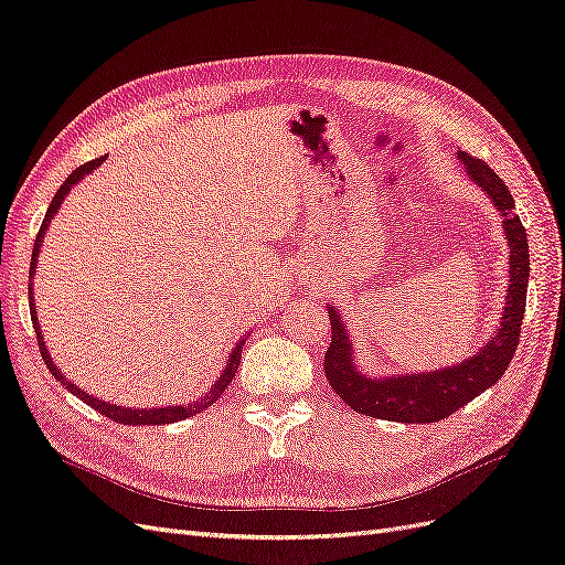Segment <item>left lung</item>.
Here are the masks:
<instances>
[{"label": "left lung", "instance_id": "8db88e82", "mask_svg": "<svg viewBox=\"0 0 565 565\" xmlns=\"http://www.w3.org/2000/svg\"><path fill=\"white\" fill-rule=\"evenodd\" d=\"M459 161L463 163L466 175L490 196L497 206L499 216L504 218V233L509 242V289L501 326L490 342L480 347L470 359L437 369L430 373H404V375H385L373 377L363 375L354 363V349L349 342V332L338 309L328 303L332 340L326 352L323 371L330 387L340 394V399L359 411L363 416L399 420V423H437L451 416L478 394L490 390L501 375L507 373L509 363L515 354L518 338L525 316V297H527V278H530V252L525 227L513 213L515 202L490 166L480 159L468 157L459 151Z\"/></svg>", "mask_w": 565, "mask_h": 565}]
</instances>
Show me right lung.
<instances>
[{"label":"right lung","mask_w":565,"mask_h":565,"mask_svg":"<svg viewBox=\"0 0 565 565\" xmlns=\"http://www.w3.org/2000/svg\"><path fill=\"white\" fill-rule=\"evenodd\" d=\"M104 159H106V157H99V159H93V161H87V163L78 166V169H75V171L64 180V185H61V188L56 190L54 200H52V204H50V209H47V216H44V221H42V225H40V233H38V237H35L33 258H30L28 299H30V318H33V328H35V334H38V347H40L42 361L47 363L50 373H52L56 380H61V385H64L71 394L78 396V399H81V402H85L87 406H93L95 411H99L102 416L111 418V420H116V423H124V425H166V423H178V420H182V418L196 416V414H200V411H204V408H209V406H213V404L218 402V396L225 392V387L233 383L235 371H237L239 359H242V347H245V338H247L249 332H245V338H242V340L235 344V349L231 352V356H227V363H225V369H223L221 377L216 380V383L211 385V390L202 396V399H196V402H192V404H182V406L128 408V406H116V404H111V402H102V399H97V396L83 392L81 387H75V385L71 383V380H66L64 375H61V371L56 369V363L52 361V356H50V352H47V344H44L42 330H40V323H38V311H35V303H33V276H35V268H38V254H40V247H42L44 231H47V227H50V223H52V218H54V213L58 211L61 202L66 200V194L71 192V188L75 185V182H81L87 173H93V171L97 169V166H102V161H104Z\"/></svg>","instance_id":"add662e5"}]
</instances>
